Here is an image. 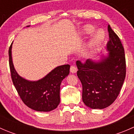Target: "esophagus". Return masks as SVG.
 I'll list each match as a JSON object with an SVG mask.
<instances>
[{
    "instance_id": "1",
    "label": "esophagus",
    "mask_w": 134,
    "mask_h": 134,
    "mask_svg": "<svg viewBox=\"0 0 134 134\" xmlns=\"http://www.w3.org/2000/svg\"><path fill=\"white\" fill-rule=\"evenodd\" d=\"M70 71H71V72H72V73H76V72H77V68L75 66L72 65L71 67V68H70Z\"/></svg>"
}]
</instances>
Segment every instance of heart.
I'll use <instances>...</instances> for the list:
<instances>
[{"mask_svg":"<svg viewBox=\"0 0 134 134\" xmlns=\"http://www.w3.org/2000/svg\"><path fill=\"white\" fill-rule=\"evenodd\" d=\"M94 31V27L92 25H86V26L83 27L82 30V34L85 35H90L92 34ZM104 37L103 32H101L100 30H98L96 32L93 36L92 40L90 43V48L91 49H94L102 40Z\"/></svg>","mask_w":134,"mask_h":134,"instance_id":"b5f03b06","label":"heart"}]
</instances>
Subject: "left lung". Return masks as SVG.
Returning <instances> with one entry per match:
<instances>
[{
  "mask_svg": "<svg viewBox=\"0 0 134 134\" xmlns=\"http://www.w3.org/2000/svg\"><path fill=\"white\" fill-rule=\"evenodd\" d=\"M107 56L95 62L76 61L77 76L82 84V100L87 107L104 109L110 106L119 94L126 76L125 50L119 37L108 26Z\"/></svg>",
  "mask_w": 134,
  "mask_h": 134,
  "instance_id": "left-lung-1",
  "label": "left lung"
}]
</instances>
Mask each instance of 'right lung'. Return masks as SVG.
I'll return each instance as SVG.
<instances>
[{
  "instance_id": "obj_1",
  "label": "right lung",
  "mask_w": 134,
  "mask_h": 134,
  "mask_svg": "<svg viewBox=\"0 0 134 134\" xmlns=\"http://www.w3.org/2000/svg\"><path fill=\"white\" fill-rule=\"evenodd\" d=\"M12 43L8 52L9 69L12 82L20 98L28 107L37 111L56 109L60 102L61 83L69 74L70 65L58 66L37 81L27 80L20 76L15 69L12 57Z\"/></svg>"
}]
</instances>
